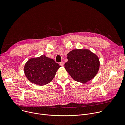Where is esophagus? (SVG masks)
Segmentation results:
<instances>
[{
    "mask_svg": "<svg viewBox=\"0 0 125 125\" xmlns=\"http://www.w3.org/2000/svg\"><path fill=\"white\" fill-rule=\"evenodd\" d=\"M60 65L61 66H63V65H64V63L63 62V61H62V62H60Z\"/></svg>",
    "mask_w": 125,
    "mask_h": 125,
    "instance_id": "1",
    "label": "esophagus"
}]
</instances>
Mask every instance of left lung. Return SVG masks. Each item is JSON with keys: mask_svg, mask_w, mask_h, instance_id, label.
<instances>
[{"mask_svg": "<svg viewBox=\"0 0 125 125\" xmlns=\"http://www.w3.org/2000/svg\"><path fill=\"white\" fill-rule=\"evenodd\" d=\"M65 68L75 81L86 83L93 79L99 68L98 57L87 49H74L67 54Z\"/></svg>", "mask_w": 125, "mask_h": 125, "instance_id": "1", "label": "left lung"}]
</instances>
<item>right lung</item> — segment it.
<instances>
[{"mask_svg":"<svg viewBox=\"0 0 125 125\" xmlns=\"http://www.w3.org/2000/svg\"><path fill=\"white\" fill-rule=\"evenodd\" d=\"M60 67L53 59L42 55L29 59L25 65L24 72L31 82L43 85L53 80Z\"/></svg>","mask_w":125,"mask_h":125,"instance_id":"add662e5","label":"right lung"}]
</instances>
